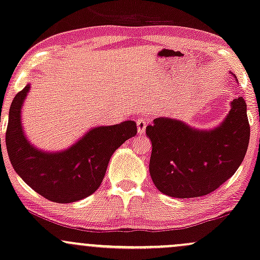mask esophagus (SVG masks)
Wrapping results in <instances>:
<instances>
[{"mask_svg":"<svg viewBox=\"0 0 260 260\" xmlns=\"http://www.w3.org/2000/svg\"><path fill=\"white\" fill-rule=\"evenodd\" d=\"M146 124H147V120L144 119V117H139V119L137 120L138 133H139V134H144V133H145Z\"/></svg>","mask_w":260,"mask_h":260,"instance_id":"esophagus-1","label":"esophagus"}]
</instances>
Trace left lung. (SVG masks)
<instances>
[{"mask_svg": "<svg viewBox=\"0 0 260 260\" xmlns=\"http://www.w3.org/2000/svg\"><path fill=\"white\" fill-rule=\"evenodd\" d=\"M246 102L234 98L221 126L197 131L181 121L158 117L146 127L152 143L150 175L160 192L197 198L213 192L234 175L249 141Z\"/></svg>", "mask_w": 260, "mask_h": 260, "instance_id": "obj_1", "label": "left lung"}]
</instances>
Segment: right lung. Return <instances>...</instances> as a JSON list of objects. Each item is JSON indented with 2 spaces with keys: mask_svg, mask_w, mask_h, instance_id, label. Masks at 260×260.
<instances>
[{
  "mask_svg": "<svg viewBox=\"0 0 260 260\" xmlns=\"http://www.w3.org/2000/svg\"><path fill=\"white\" fill-rule=\"evenodd\" d=\"M29 85L14 97L9 109L6 145L13 168L42 197L55 203H73L96 192L114 151L138 132L134 121L97 127L68 150L42 152L24 136L20 110Z\"/></svg>",
  "mask_w": 260,
  "mask_h": 260,
  "instance_id": "1",
  "label": "right lung"
}]
</instances>
